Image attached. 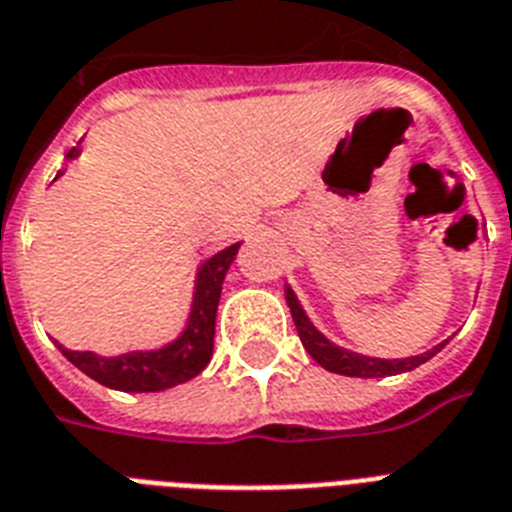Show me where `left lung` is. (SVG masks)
I'll use <instances>...</instances> for the list:
<instances>
[{"label": "left lung", "instance_id": "1", "mask_svg": "<svg viewBox=\"0 0 512 512\" xmlns=\"http://www.w3.org/2000/svg\"><path fill=\"white\" fill-rule=\"evenodd\" d=\"M287 305L292 311V319H295L297 335L303 340V348L313 356V361H319L327 372L345 374V377H390V374H401V372H412L420 364H425L428 358H433L438 350L444 348L446 342L436 345L428 353H420V356H409V358H372V356H361V353H353V350H345L335 342H329L327 337L321 335L319 329L313 327L311 319L305 316L303 305L297 303L295 292L287 287Z\"/></svg>", "mask_w": 512, "mask_h": 512}]
</instances>
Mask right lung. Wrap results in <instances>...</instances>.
I'll list each match as a JSON object with an SVG mask.
<instances>
[{
  "label": "right lung",
  "instance_id": "1",
  "mask_svg": "<svg viewBox=\"0 0 512 512\" xmlns=\"http://www.w3.org/2000/svg\"><path fill=\"white\" fill-rule=\"evenodd\" d=\"M79 148L68 151V159H74ZM239 244L225 247L201 263L196 273V289H193L191 316L185 324L183 335L172 340L170 345L156 350H132L122 356H95L92 350H68L58 345L60 353L92 377L100 385L124 393H156V390L175 388L180 382L193 380L196 374L209 364L212 345H215V316L223 279L231 263L236 260Z\"/></svg>",
  "mask_w": 512,
  "mask_h": 512
}]
</instances>
